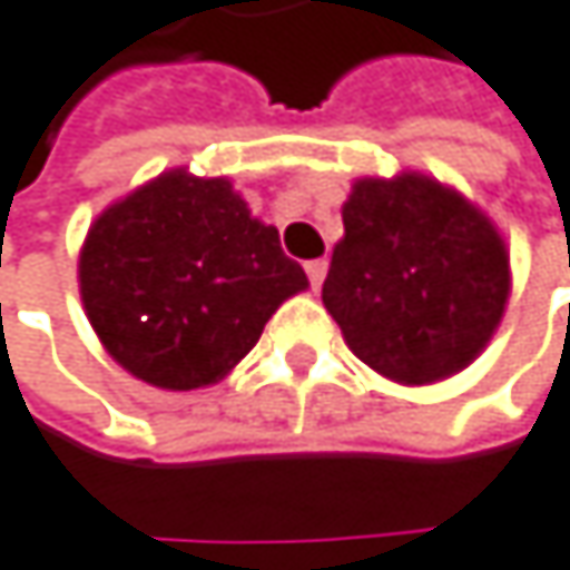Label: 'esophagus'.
<instances>
[{
    "label": "esophagus",
    "mask_w": 570,
    "mask_h": 570,
    "mask_svg": "<svg viewBox=\"0 0 570 570\" xmlns=\"http://www.w3.org/2000/svg\"><path fill=\"white\" fill-rule=\"evenodd\" d=\"M304 269H307L311 287L317 291L321 283H324V276H327V259H324V256H321V259H311V263H304Z\"/></svg>",
    "instance_id": "esophagus-1"
}]
</instances>
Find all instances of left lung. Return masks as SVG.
Wrapping results in <instances>:
<instances>
[{
  "label": "left lung",
  "mask_w": 570,
  "mask_h": 570,
  "mask_svg": "<svg viewBox=\"0 0 570 570\" xmlns=\"http://www.w3.org/2000/svg\"><path fill=\"white\" fill-rule=\"evenodd\" d=\"M510 294L503 239L470 202L425 175L361 178L324 307L351 351L402 385H425L487 347Z\"/></svg>",
  "instance_id": "1"
}]
</instances>
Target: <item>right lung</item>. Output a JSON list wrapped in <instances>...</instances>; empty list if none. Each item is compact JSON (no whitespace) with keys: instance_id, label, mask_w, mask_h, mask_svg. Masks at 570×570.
<instances>
[{"instance_id":"obj_1","label":"right lung","mask_w":570,"mask_h":570,"mask_svg":"<svg viewBox=\"0 0 570 570\" xmlns=\"http://www.w3.org/2000/svg\"><path fill=\"white\" fill-rule=\"evenodd\" d=\"M307 287L279 233L226 178L168 171L110 206L80 253V297L117 364L188 392L223 379Z\"/></svg>"}]
</instances>
